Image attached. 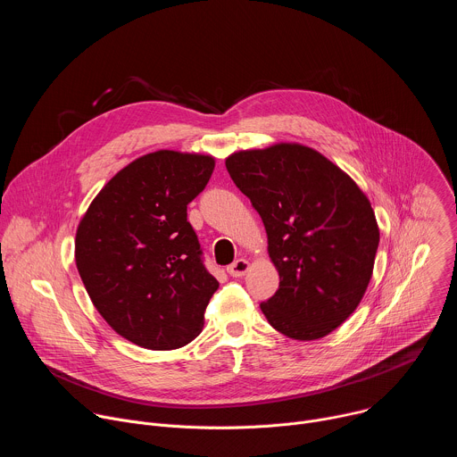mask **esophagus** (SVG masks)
<instances>
[{"label": "esophagus", "mask_w": 457, "mask_h": 457, "mask_svg": "<svg viewBox=\"0 0 457 457\" xmlns=\"http://www.w3.org/2000/svg\"><path fill=\"white\" fill-rule=\"evenodd\" d=\"M247 271H249V262H247L245 258H238V260H235V262H233L231 266H228V273H229L233 278L244 277Z\"/></svg>", "instance_id": "obj_1"}]
</instances>
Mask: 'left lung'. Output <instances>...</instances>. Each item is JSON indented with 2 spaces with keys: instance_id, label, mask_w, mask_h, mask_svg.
Returning <instances> with one entry per match:
<instances>
[{
  "instance_id": "left-lung-1",
  "label": "left lung",
  "mask_w": 457,
  "mask_h": 457,
  "mask_svg": "<svg viewBox=\"0 0 457 457\" xmlns=\"http://www.w3.org/2000/svg\"><path fill=\"white\" fill-rule=\"evenodd\" d=\"M237 187L262 217L280 286L264 316L287 338L331 335L356 311L372 277L379 228L360 186L298 143L226 157Z\"/></svg>"
}]
</instances>
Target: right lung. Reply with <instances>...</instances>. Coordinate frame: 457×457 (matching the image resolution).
<instances>
[{"label":"right lung","mask_w":457,"mask_h":457,"mask_svg":"<svg viewBox=\"0 0 457 457\" xmlns=\"http://www.w3.org/2000/svg\"><path fill=\"white\" fill-rule=\"evenodd\" d=\"M215 157L157 150L117 171L83 215L76 266L110 328L139 347L171 351L197 338L219 282L203 264L187 204Z\"/></svg>","instance_id":"obj_1"}]
</instances>
